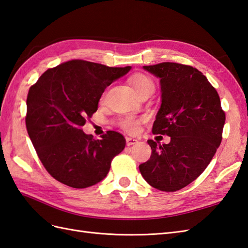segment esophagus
<instances>
[{"mask_svg":"<svg viewBox=\"0 0 248 248\" xmlns=\"http://www.w3.org/2000/svg\"><path fill=\"white\" fill-rule=\"evenodd\" d=\"M125 142H126V146H132V145H134V143L137 142V140H135V138L126 137L125 138Z\"/></svg>","mask_w":248,"mask_h":248,"instance_id":"obj_1","label":"esophagus"}]
</instances>
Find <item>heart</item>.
I'll use <instances>...</instances> for the list:
<instances>
[{
	"label": "heart",
	"mask_w": 248,
	"mask_h": 248,
	"mask_svg": "<svg viewBox=\"0 0 248 248\" xmlns=\"http://www.w3.org/2000/svg\"><path fill=\"white\" fill-rule=\"evenodd\" d=\"M129 82L133 86V89L140 96L147 93L152 94L155 91L154 80L147 74L137 73L132 75L129 78ZM140 124V119H137L134 117H124L119 120V126L125 132H128V133H135V132H137Z\"/></svg>",
	"instance_id": "1"
}]
</instances>
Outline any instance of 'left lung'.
<instances>
[{
  "mask_svg": "<svg viewBox=\"0 0 248 248\" xmlns=\"http://www.w3.org/2000/svg\"><path fill=\"white\" fill-rule=\"evenodd\" d=\"M160 78L162 106L152 133L168 135L169 143L149 140L150 159L140 165L149 185L176 191L203 173L222 141L225 112L220 96L203 73L175 62L143 66Z\"/></svg>",
  "mask_w": 248,
  "mask_h": 248,
  "instance_id": "left-lung-1",
  "label": "left lung"
}]
</instances>
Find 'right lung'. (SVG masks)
Wrapping results in <instances>:
<instances>
[{"label":"right lung","instance_id":"right-lung-1","mask_svg":"<svg viewBox=\"0 0 248 248\" xmlns=\"http://www.w3.org/2000/svg\"><path fill=\"white\" fill-rule=\"evenodd\" d=\"M73 59L48 68L31 86L25 124L39 159L55 180L82 189L102 181L124 137L108 131L101 140L85 134L82 125L98 108L107 86L130 71Z\"/></svg>","mask_w":248,"mask_h":248}]
</instances>
